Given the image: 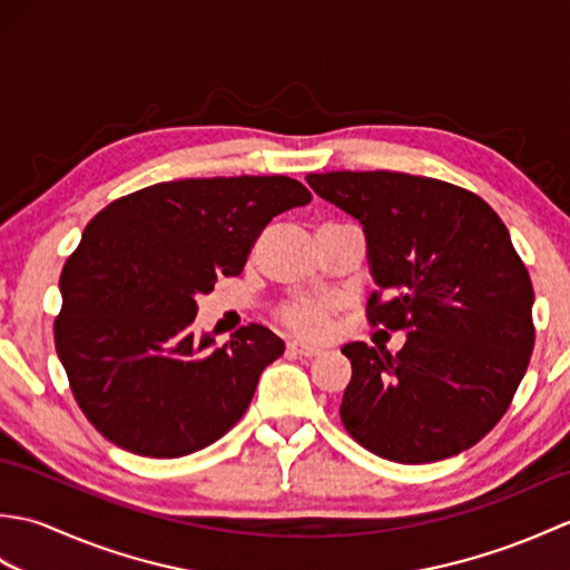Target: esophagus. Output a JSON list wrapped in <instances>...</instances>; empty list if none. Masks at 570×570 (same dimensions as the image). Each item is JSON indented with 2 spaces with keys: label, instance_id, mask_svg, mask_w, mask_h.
I'll return each instance as SVG.
<instances>
[{
  "label": "esophagus",
  "instance_id": "esophagus-1",
  "mask_svg": "<svg viewBox=\"0 0 570 570\" xmlns=\"http://www.w3.org/2000/svg\"><path fill=\"white\" fill-rule=\"evenodd\" d=\"M288 353L298 355V357H316V355H321V347H313V345H306V343L292 341V343H288Z\"/></svg>",
  "mask_w": 570,
  "mask_h": 570
}]
</instances>
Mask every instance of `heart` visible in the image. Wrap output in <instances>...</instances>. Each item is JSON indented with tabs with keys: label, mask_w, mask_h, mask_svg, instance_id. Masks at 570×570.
Returning <instances> with one entry per match:
<instances>
[{
	"label": "heart",
	"mask_w": 570,
	"mask_h": 570,
	"mask_svg": "<svg viewBox=\"0 0 570 570\" xmlns=\"http://www.w3.org/2000/svg\"><path fill=\"white\" fill-rule=\"evenodd\" d=\"M331 306L325 301H296L284 308V323L298 335L321 337L328 331Z\"/></svg>",
	"instance_id": "heart-1"
}]
</instances>
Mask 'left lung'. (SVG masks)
<instances>
[{
    "instance_id": "obj_1",
    "label": "left lung",
    "mask_w": 570,
    "mask_h": 570,
    "mask_svg": "<svg viewBox=\"0 0 570 570\" xmlns=\"http://www.w3.org/2000/svg\"><path fill=\"white\" fill-rule=\"evenodd\" d=\"M365 229L372 323L406 328L392 355L343 345L353 365L341 419L394 463L468 451L510 406L534 350V288L500 215L475 193L399 171L308 174Z\"/></svg>"
}]
</instances>
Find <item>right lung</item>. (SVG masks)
Listing matches in <instances>:
<instances>
[{"mask_svg":"<svg viewBox=\"0 0 570 570\" xmlns=\"http://www.w3.org/2000/svg\"><path fill=\"white\" fill-rule=\"evenodd\" d=\"M311 200L288 176L166 180L92 217L60 274L56 353L82 414L129 453L180 458L245 414L284 355L264 325L198 333L196 298L245 269L272 217Z\"/></svg>","mask_w":570,"mask_h":570,"instance_id":"add662e5","label":"right lung"}]
</instances>
